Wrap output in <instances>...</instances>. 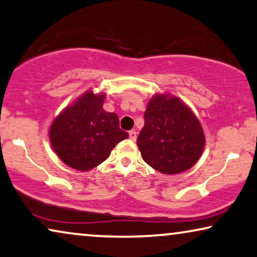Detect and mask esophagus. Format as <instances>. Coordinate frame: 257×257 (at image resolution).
<instances>
[{
	"instance_id": "esophagus-1",
	"label": "esophagus",
	"mask_w": 257,
	"mask_h": 257,
	"mask_svg": "<svg viewBox=\"0 0 257 257\" xmlns=\"http://www.w3.org/2000/svg\"><path fill=\"white\" fill-rule=\"evenodd\" d=\"M128 137H130V140L136 141V139H137V132L135 131V130H131V131L128 132Z\"/></svg>"
}]
</instances>
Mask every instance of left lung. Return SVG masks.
Wrapping results in <instances>:
<instances>
[{
	"mask_svg": "<svg viewBox=\"0 0 257 257\" xmlns=\"http://www.w3.org/2000/svg\"><path fill=\"white\" fill-rule=\"evenodd\" d=\"M137 145L144 161L166 175L183 173L198 161L205 147L202 125L180 98L158 94L145 111Z\"/></svg>",
	"mask_w": 257,
	"mask_h": 257,
	"instance_id": "left-lung-1",
	"label": "left lung"
}]
</instances>
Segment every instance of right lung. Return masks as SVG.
Masks as SVG:
<instances>
[{
  "label": "right lung",
  "mask_w": 257,
  "mask_h": 257,
  "mask_svg": "<svg viewBox=\"0 0 257 257\" xmlns=\"http://www.w3.org/2000/svg\"><path fill=\"white\" fill-rule=\"evenodd\" d=\"M105 94L91 90L76 99L54 118L50 141L67 166L88 172L109 158L111 151L128 133L119 128V119L103 109Z\"/></svg>",
  "instance_id": "1"
}]
</instances>
